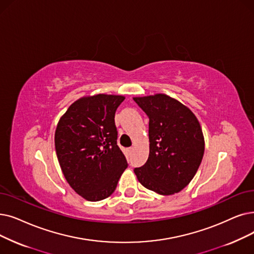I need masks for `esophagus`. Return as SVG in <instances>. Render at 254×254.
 Segmentation results:
<instances>
[{"instance_id": "obj_1", "label": "esophagus", "mask_w": 254, "mask_h": 254, "mask_svg": "<svg viewBox=\"0 0 254 254\" xmlns=\"http://www.w3.org/2000/svg\"><path fill=\"white\" fill-rule=\"evenodd\" d=\"M128 151H129V152H133V151H134V147H129V148H128Z\"/></svg>"}]
</instances>
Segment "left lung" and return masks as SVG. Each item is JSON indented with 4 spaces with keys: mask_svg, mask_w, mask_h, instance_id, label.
Returning <instances> with one entry per match:
<instances>
[{
    "mask_svg": "<svg viewBox=\"0 0 254 254\" xmlns=\"http://www.w3.org/2000/svg\"><path fill=\"white\" fill-rule=\"evenodd\" d=\"M149 118V156L134 172L161 195L182 191L194 178L204 152L201 127L189 108L166 94L134 97Z\"/></svg>",
    "mask_w": 254,
    "mask_h": 254,
    "instance_id": "8db88e82",
    "label": "left lung"
}]
</instances>
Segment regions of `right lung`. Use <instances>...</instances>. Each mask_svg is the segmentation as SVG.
Returning a JSON list of instances; mask_svg holds the SVG:
<instances>
[{
	"mask_svg": "<svg viewBox=\"0 0 254 254\" xmlns=\"http://www.w3.org/2000/svg\"><path fill=\"white\" fill-rule=\"evenodd\" d=\"M123 95L96 94L75 101L60 118L55 147L66 181L89 201L111 195L127 167L117 145L115 112Z\"/></svg>",
	"mask_w": 254,
	"mask_h": 254,
	"instance_id": "add662e5",
	"label": "right lung"
}]
</instances>
